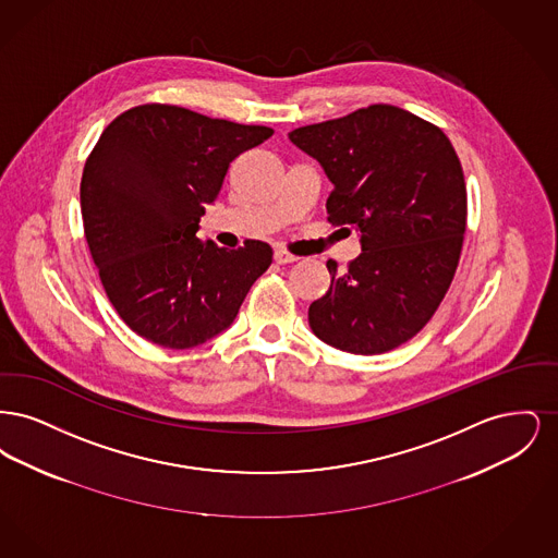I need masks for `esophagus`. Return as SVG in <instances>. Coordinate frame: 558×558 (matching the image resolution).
<instances>
[{"mask_svg": "<svg viewBox=\"0 0 558 558\" xmlns=\"http://www.w3.org/2000/svg\"><path fill=\"white\" fill-rule=\"evenodd\" d=\"M274 262H276V264H280V266H287V264H294V262H299V257H296V255H291V253H287V251H282V248H278V251L274 253Z\"/></svg>", "mask_w": 558, "mask_h": 558, "instance_id": "obj_1", "label": "esophagus"}]
</instances>
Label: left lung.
Returning <instances> with one entry per match:
<instances>
[{
	"instance_id": "left-lung-1",
	"label": "left lung",
	"mask_w": 558,
	"mask_h": 558,
	"mask_svg": "<svg viewBox=\"0 0 558 558\" xmlns=\"http://www.w3.org/2000/svg\"><path fill=\"white\" fill-rule=\"evenodd\" d=\"M319 162L328 219L353 226L362 253L310 305L319 341L357 355L410 341L450 289L466 230V184L439 128L391 105L289 133Z\"/></svg>"
}]
</instances>
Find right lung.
Listing matches in <instances>:
<instances>
[{"mask_svg": "<svg viewBox=\"0 0 558 558\" xmlns=\"http://www.w3.org/2000/svg\"><path fill=\"white\" fill-rule=\"evenodd\" d=\"M271 133L169 105L130 108L102 132L81 178L83 230L135 335L190 349L234 322L271 248L262 240L223 248L196 232L230 162Z\"/></svg>", "mask_w": 558, "mask_h": 558, "instance_id": "right-lung-1", "label": "right lung"}]
</instances>
